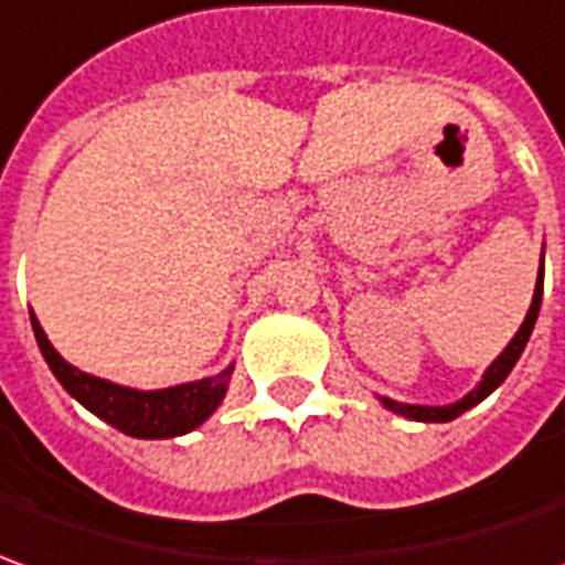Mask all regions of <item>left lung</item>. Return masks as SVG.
I'll use <instances>...</instances> for the list:
<instances>
[{
  "instance_id": "1",
  "label": "left lung",
  "mask_w": 565,
  "mask_h": 565,
  "mask_svg": "<svg viewBox=\"0 0 565 565\" xmlns=\"http://www.w3.org/2000/svg\"><path fill=\"white\" fill-rule=\"evenodd\" d=\"M541 266H544V253H541ZM541 290H544V284H535V297H532V306H529V312H525L523 324H520V331L516 337L510 340L508 349L489 364V371L482 374V380L476 383L470 393L463 395L460 402L455 405H402V402H393V398H380L390 412L402 414V417H408V420H424V424H445V420H455L463 412H470L473 405H479L486 395H492L508 374L513 371V364L520 362V355H523L525 343H529V337H532V328H535V321H539V309H541Z\"/></svg>"
}]
</instances>
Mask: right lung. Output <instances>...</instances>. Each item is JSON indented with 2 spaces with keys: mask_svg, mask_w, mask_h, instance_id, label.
I'll return each mask as SVG.
<instances>
[{
  "mask_svg": "<svg viewBox=\"0 0 565 565\" xmlns=\"http://www.w3.org/2000/svg\"><path fill=\"white\" fill-rule=\"evenodd\" d=\"M30 321H33L42 359L49 362L57 383L95 417H102L110 427L136 439H172V436H185L194 427H201L225 398L228 380H232L234 364H228L216 377L179 383L170 390H129L110 380L92 377L86 371L73 367L71 362H64L49 343L33 312H30Z\"/></svg>",
  "mask_w": 565,
  "mask_h": 565,
  "instance_id": "1",
  "label": "right lung"
}]
</instances>
